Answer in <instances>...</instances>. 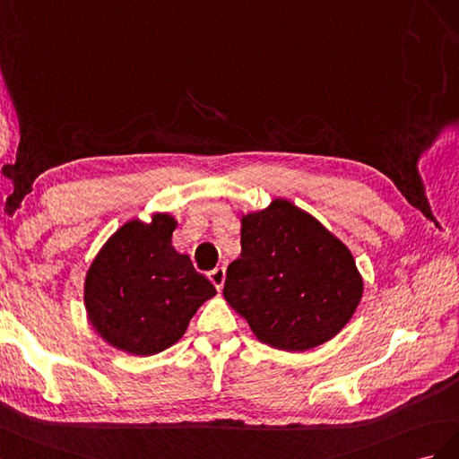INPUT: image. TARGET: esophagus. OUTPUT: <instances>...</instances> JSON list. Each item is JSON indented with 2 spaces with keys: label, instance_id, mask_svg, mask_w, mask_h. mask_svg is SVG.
Instances as JSON below:
<instances>
[{
  "label": "esophagus",
  "instance_id": "esophagus-1",
  "mask_svg": "<svg viewBox=\"0 0 459 459\" xmlns=\"http://www.w3.org/2000/svg\"><path fill=\"white\" fill-rule=\"evenodd\" d=\"M209 281L215 284L217 290H221L222 284H225V267H215L213 271H209Z\"/></svg>",
  "mask_w": 459,
  "mask_h": 459
}]
</instances>
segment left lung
<instances>
[{"label": "left lung", "instance_id": "left-lung-1", "mask_svg": "<svg viewBox=\"0 0 459 459\" xmlns=\"http://www.w3.org/2000/svg\"><path fill=\"white\" fill-rule=\"evenodd\" d=\"M242 254L222 294L261 342L306 351L351 319L363 281L348 247L286 200L242 217Z\"/></svg>", "mask_w": 459, "mask_h": 459}]
</instances>
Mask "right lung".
Here are the masks:
<instances>
[{
    "mask_svg": "<svg viewBox=\"0 0 459 459\" xmlns=\"http://www.w3.org/2000/svg\"><path fill=\"white\" fill-rule=\"evenodd\" d=\"M177 222L157 213L152 222L128 221L88 269L84 304L96 333L134 356H153L185 334L192 316L215 286L178 254Z\"/></svg>",
    "mask_w": 459,
    "mask_h": 459,
    "instance_id": "obj_1",
    "label": "right lung"
}]
</instances>
